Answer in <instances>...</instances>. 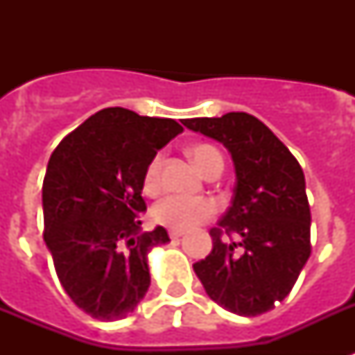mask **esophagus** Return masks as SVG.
<instances>
[{
    "instance_id": "esophagus-1",
    "label": "esophagus",
    "mask_w": 355,
    "mask_h": 355,
    "mask_svg": "<svg viewBox=\"0 0 355 355\" xmlns=\"http://www.w3.org/2000/svg\"><path fill=\"white\" fill-rule=\"evenodd\" d=\"M182 234L184 230H180V228H171V230H169V237H171V239H178V237H182Z\"/></svg>"
}]
</instances>
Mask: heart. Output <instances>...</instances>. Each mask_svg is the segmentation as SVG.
Returning <instances> with one entry per match:
<instances>
[{"mask_svg":"<svg viewBox=\"0 0 355 355\" xmlns=\"http://www.w3.org/2000/svg\"><path fill=\"white\" fill-rule=\"evenodd\" d=\"M189 156L193 158L195 166L200 171L210 173L216 167L223 169V158L216 147L208 144H197L189 147ZM160 169L162 156L156 155L147 164L144 173V189L147 193H153L160 186ZM216 214V205L210 199H189V197H178V195H167L153 206L150 217L158 225L169 228H191L199 223L206 221L208 217Z\"/></svg>","mask_w":355,"mask_h":355,"instance_id":"obj_1","label":"heart"}]
</instances>
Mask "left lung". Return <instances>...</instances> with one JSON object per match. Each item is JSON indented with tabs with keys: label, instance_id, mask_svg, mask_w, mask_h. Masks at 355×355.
Masks as SVG:
<instances>
[{
	"label": "left lung",
	"instance_id": "obj_1",
	"mask_svg": "<svg viewBox=\"0 0 355 355\" xmlns=\"http://www.w3.org/2000/svg\"><path fill=\"white\" fill-rule=\"evenodd\" d=\"M182 125L225 145L236 169L232 205L210 230L214 248L193 263L195 275L228 311L265 313L289 295L311 254L302 167L267 125L247 112ZM234 233L239 242L222 239Z\"/></svg>",
	"mask_w": 355,
	"mask_h": 355
}]
</instances>
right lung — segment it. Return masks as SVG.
Returning <instances> with one entry per match:
<instances>
[{"label":"right lung","mask_w":355,"mask_h":355,"mask_svg":"<svg viewBox=\"0 0 355 355\" xmlns=\"http://www.w3.org/2000/svg\"><path fill=\"white\" fill-rule=\"evenodd\" d=\"M182 130L175 119L103 108L53 150L42 186L44 241L64 291L94 319L127 317L149 289L147 254L169 236L139 228L144 173Z\"/></svg>","instance_id":"right-lung-1"}]
</instances>
